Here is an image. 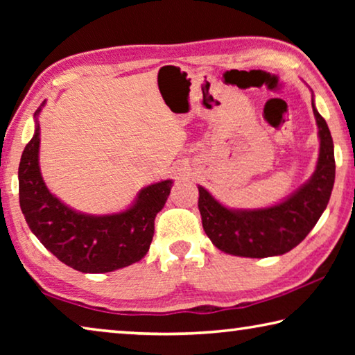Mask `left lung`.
<instances>
[{
	"instance_id": "left-lung-1",
	"label": "left lung",
	"mask_w": 355,
	"mask_h": 355,
	"mask_svg": "<svg viewBox=\"0 0 355 355\" xmlns=\"http://www.w3.org/2000/svg\"><path fill=\"white\" fill-rule=\"evenodd\" d=\"M311 107L320 137L316 169L284 200L263 208H230L203 186H197L203 230L219 250L248 258L284 255L302 243L316 225L332 194L335 156L332 136L316 110L313 95Z\"/></svg>"
}]
</instances>
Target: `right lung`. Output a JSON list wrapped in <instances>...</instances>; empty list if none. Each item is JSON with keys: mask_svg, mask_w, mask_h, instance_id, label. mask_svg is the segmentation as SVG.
I'll return each instance as SVG.
<instances>
[{"mask_svg": "<svg viewBox=\"0 0 355 355\" xmlns=\"http://www.w3.org/2000/svg\"><path fill=\"white\" fill-rule=\"evenodd\" d=\"M45 103L34 112V136L23 150L19 167L20 208L31 232L58 260L80 272H111L142 260L173 180L142 188L131 205L119 213L87 214L65 205L46 188L39 166V114Z\"/></svg>", "mask_w": 355, "mask_h": 355, "instance_id": "obj_1", "label": "right lung"}]
</instances>
